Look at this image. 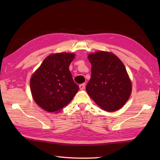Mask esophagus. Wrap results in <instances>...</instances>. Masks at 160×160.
Returning <instances> with one entry per match:
<instances>
[{
	"instance_id": "esophagus-1",
	"label": "esophagus",
	"mask_w": 160,
	"mask_h": 160,
	"mask_svg": "<svg viewBox=\"0 0 160 160\" xmlns=\"http://www.w3.org/2000/svg\"><path fill=\"white\" fill-rule=\"evenodd\" d=\"M79 87H80V90H83L84 88H85V84L83 83V84H81L79 85Z\"/></svg>"
}]
</instances>
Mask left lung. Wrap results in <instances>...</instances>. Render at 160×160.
<instances>
[{"label":"left lung","mask_w":160,"mask_h":160,"mask_svg":"<svg viewBox=\"0 0 160 160\" xmlns=\"http://www.w3.org/2000/svg\"><path fill=\"white\" fill-rule=\"evenodd\" d=\"M91 64V79L86 90L103 110L112 112L124 106L132 86L126 68L115 54L99 51L88 56Z\"/></svg>","instance_id":"obj_1"}]
</instances>
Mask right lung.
<instances>
[{
    "label": "right lung",
    "instance_id": "1",
    "mask_svg": "<svg viewBox=\"0 0 160 160\" xmlns=\"http://www.w3.org/2000/svg\"><path fill=\"white\" fill-rule=\"evenodd\" d=\"M74 58L73 53L51 54L32 75L30 80L32 96L44 110L58 113L79 90L69 69Z\"/></svg>",
    "mask_w": 160,
    "mask_h": 160
}]
</instances>
